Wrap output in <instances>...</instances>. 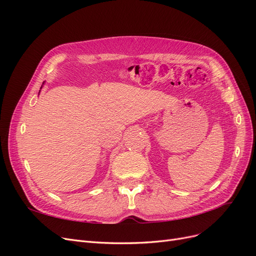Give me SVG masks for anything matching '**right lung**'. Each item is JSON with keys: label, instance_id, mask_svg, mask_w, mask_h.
<instances>
[{"label": "right lung", "instance_id": "obj_1", "mask_svg": "<svg viewBox=\"0 0 256 256\" xmlns=\"http://www.w3.org/2000/svg\"><path fill=\"white\" fill-rule=\"evenodd\" d=\"M42 84H44V83H42Z\"/></svg>", "mask_w": 256, "mask_h": 256}]
</instances>
